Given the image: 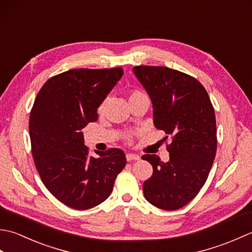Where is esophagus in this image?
Masks as SVG:
<instances>
[{
	"instance_id": "esophagus-1",
	"label": "esophagus",
	"mask_w": 252,
	"mask_h": 252,
	"mask_svg": "<svg viewBox=\"0 0 252 252\" xmlns=\"http://www.w3.org/2000/svg\"><path fill=\"white\" fill-rule=\"evenodd\" d=\"M141 157L136 154H126V160L131 161V160H140Z\"/></svg>"
}]
</instances>
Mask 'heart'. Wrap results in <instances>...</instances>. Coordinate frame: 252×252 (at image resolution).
Listing matches in <instances>:
<instances>
[{
    "label": "heart",
    "mask_w": 252,
    "mask_h": 252,
    "mask_svg": "<svg viewBox=\"0 0 252 252\" xmlns=\"http://www.w3.org/2000/svg\"><path fill=\"white\" fill-rule=\"evenodd\" d=\"M138 94H143V93L137 92V91H136V92H133L132 93L131 97H132V96H135V95H138ZM106 107H107V99L101 101V104L99 105V107H98V112H99V114H103V112L106 110Z\"/></svg>",
    "instance_id": "1"
}]
</instances>
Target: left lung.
<instances>
[{"label": "left lung", "mask_w": 252, "mask_h": 252, "mask_svg": "<svg viewBox=\"0 0 252 252\" xmlns=\"http://www.w3.org/2000/svg\"><path fill=\"white\" fill-rule=\"evenodd\" d=\"M133 72L152 100L155 126L172 136L168 162L157 155L142 157L154 170L143 184L144 196L155 207L178 210L194 199L211 170L217 153L215 109L206 89L189 74L154 66H136Z\"/></svg>", "instance_id": "8db88e82"}]
</instances>
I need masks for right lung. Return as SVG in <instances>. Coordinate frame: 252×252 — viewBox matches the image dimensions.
I'll list each match as a JSON object with an SVG mask.
<instances>
[{
	"label": "right lung",
	"instance_id": "obj_1",
	"mask_svg": "<svg viewBox=\"0 0 252 252\" xmlns=\"http://www.w3.org/2000/svg\"><path fill=\"white\" fill-rule=\"evenodd\" d=\"M123 74L122 68L72 69L52 77L37 93L30 112L32 155L45 187L76 210L106 200L126 167L123 151L90 156L82 129L98 119L97 108Z\"/></svg>",
	"mask_w": 252,
	"mask_h": 252
}]
</instances>
